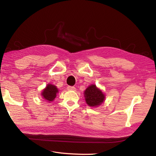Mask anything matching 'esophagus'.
<instances>
[{
  "mask_svg": "<svg viewBox=\"0 0 156 156\" xmlns=\"http://www.w3.org/2000/svg\"><path fill=\"white\" fill-rule=\"evenodd\" d=\"M67 88H68V90H72V91L76 90V88H75V87H70V86H69V87H68Z\"/></svg>",
  "mask_w": 156,
  "mask_h": 156,
  "instance_id": "obj_1",
  "label": "esophagus"
}]
</instances>
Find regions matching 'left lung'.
<instances>
[{"label": "left lung", "instance_id": "left-lung-1", "mask_svg": "<svg viewBox=\"0 0 156 156\" xmlns=\"http://www.w3.org/2000/svg\"><path fill=\"white\" fill-rule=\"evenodd\" d=\"M85 101L90 107H98L105 100V95L95 84L90 85L84 92Z\"/></svg>", "mask_w": 156, "mask_h": 156}]
</instances>
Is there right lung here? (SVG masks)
<instances>
[{
    "mask_svg": "<svg viewBox=\"0 0 156 156\" xmlns=\"http://www.w3.org/2000/svg\"><path fill=\"white\" fill-rule=\"evenodd\" d=\"M58 92V90L53 84H48L45 88L42 91L41 96L44 100L48 102L53 101L56 96V94Z\"/></svg>",
    "mask_w": 156,
    "mask_h": 156,
    "instance_id": "add662e5",
    "label": "right lung"
}]
</instances>
